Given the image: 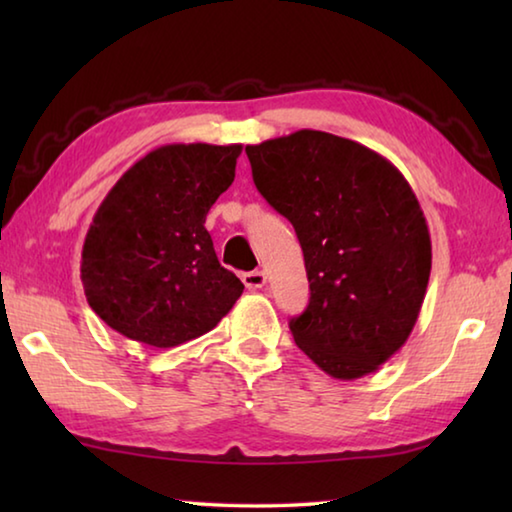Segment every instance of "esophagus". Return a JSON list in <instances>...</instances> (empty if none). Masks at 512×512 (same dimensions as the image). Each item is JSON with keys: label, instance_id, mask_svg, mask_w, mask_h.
<instances>
[{"label": "esophagus", "instance_id": "esophagus-1", "mask_svg": "<svg viewBox=\"0 0 512 512\" xmlns=\"http://www.w3.org/2000/svg\"><path fill=\"white\" fill-rule=\"evenodd\" d=\"M241 282L246 284V289L257 291V289H262L264 284H266V275L262 271H250V273L241 275Z\"/></svg>", "mask_w": 512, "mask_h": 512}]
</instances>
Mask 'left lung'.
<instances>
[{"mask_svg":"<svg viewBox=\"0 0 512 512\" xmlns=\"http://www.w3.org/2000/svg\"><path fill=\"white\" fill-rule=\"evenodd\" d=\"M253 180L296 228L309 305L298 348L334 379L379 370L409 339L427 293L431 239L411 185L384 155L323 131L246 146Z\"/></svg>","mask_w":512,"mask_h":512,"instance_id":"left-lung-1","label":"left lung"}]
</instances>
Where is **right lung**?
<instances>
[{
  "mask_svg": "<svg viewBox=\"0 0 512 512\" xmlns=\"http://www.w3.org/2000/svg\"><path fill=\"white\" fill-rule=\"evenodd\" d=\"M241 144H167L137 160L85 235L81 282L115 332L173 348L210 332L244 293L216 259L205 216L235 180Z\"/></svg>",
  "mask_w": 512,
  "mask_h": 512,
  "instance_id": "1",
  "label": "right lung"
}]
</instances>
